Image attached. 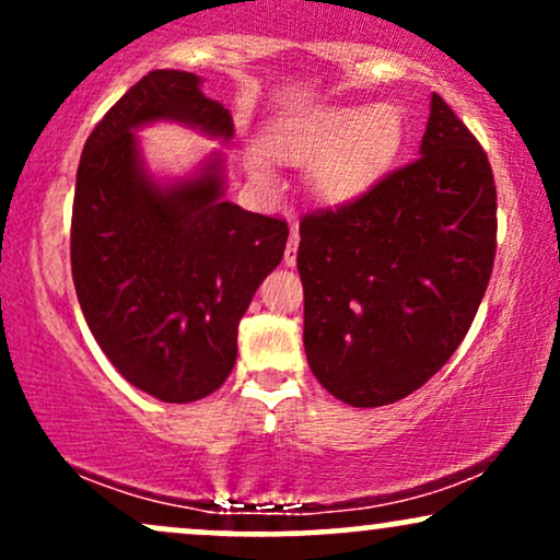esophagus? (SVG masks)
Returning a JSON list of instances; mask_svg holds the SVG:
<instances>
[{
    "label": "esophagus",
    "mask_w": 560,
    "mask_h": 560,
    "mask_svg": "<svg viewBox=\"0 0 560 560\" xmlns=\"http://www.w3.org/2000/svg\"><path fill=\"white\" fill-rule=\"evenodd\" d=\"M298 247H300V231L292 223V234H289V242H287V249H284V266L292 268L294 262H298Z\"/></svg>",
    "instance_id": "34e87169"
}]
</instances>
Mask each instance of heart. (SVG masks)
Returning a JSON list of instances; mask_svg holds the SVG:
<instances>
[{
	"label": "heart",
	"instance_id": "1",
	"mask_svg": "<svg viewBox=\"0 0 560 560\" xmlns=\"http://www.w3.org/2000/svg\"><path fill=\"white\" fill-rule=\"evenodd\" d=\"M400 144L402 115L395 105L316 107L292 115L271 133V150L279 158L316 163L311 186L326 205L363 197L395 163Z\"/></svg>",
	"mask_w": 560,
	"mask_h": 560
}]
</instances>
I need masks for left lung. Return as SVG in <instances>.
Listing matches in <instances>:
<instances>
[{
  "mask_svg": "<svg viewBox=\"0 0 560 560\" xmlns=\"http://www.w3.org/2000/svg\"><path fill=\"white\" fill-rule=\"evenodd\" d=\"M419 155L363 197L300 221L307 363L355 408L423 387L464 342L490 284V160L440 94Z\"/></svg>",
  "mask_w": 560,
  "mask_h": 560,
  "instance_id": "1",
  "label": "left lung"
}]
</instances>
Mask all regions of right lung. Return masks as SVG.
I'll return each mask as SVG.
<instances>
[{
  "mask_svg": "<svg viewBox=\"0 0 560 560\" xmlns=\"http://www.w3.org/2000/svg\"><path fill=\"white\" fill-rule=\"evenodd\" d=\"M186 70H152L107 110L75 173L70 266L96 345L133 387L202 400L236 363V329L281 262L287 221L223 199V158L176 182L147 171L137 131L173 120L229 144L234 120Z\"/></svg>",
  "mask_w": 560,
  "mask_h": 560,
  "instance_id": "add662e5",
  "label": "right lung"
}]
</instances>
